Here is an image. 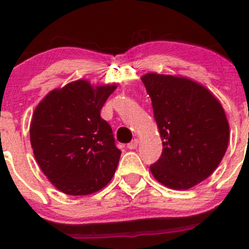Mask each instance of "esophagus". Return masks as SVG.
Here are the masks:
<instances>
[{
	"label": "esophagus",
	"mask_w": 249,
	"mask_h": 249,
	"mask_svg": "<svg viewBox=\"0 0 249 249\" xmlns=\"http://www.w3.org/2000/svg\"><path fill=\"white\" fill-rule=\"evenodd\" d=\"M137 145H139V140H132L131 142L129 143V144L126 145L127 147V149H136L137 148Z\"/></svg>",
	"instance_id": "1"
}]
</instances>
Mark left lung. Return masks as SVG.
<instances>
[{"label": "left lung", "instance_id": "8db88e82", "mask_svg": "<svg viewBox=\"0 0 249 249\" xmlns=\"http://www.w3.org/2000/svg\"><path fill=\"white\" fill-rule=\"evenodd\" d=\"M152 100L162 153L150 171L165 187L187 190L210 177L229 143V123L217 97L185 77H141Z\"/></svg>", "mask_w": 249, "mask_h": 249}]
</instances>
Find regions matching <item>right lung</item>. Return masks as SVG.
I'll return each mask as SVG.
<instances>
[{
	"mask_svg": "<svg viewBox=\"0 0 249 249\" xmlns=\"http://www.w3.org/2000/svg\"><path fill=\"white\" fill-rule=\"evenodd\" d=\"M115 84L78 79L54 89L37 105L30 124L35 159L56 189L89 195L112 179L120 152L100 115Z\"/></svg>",
	"mask_w": 249,
	"mask_h": 249,
	"instance_id": "obj_1",
	"label": "right lung"
}]
</instances>
